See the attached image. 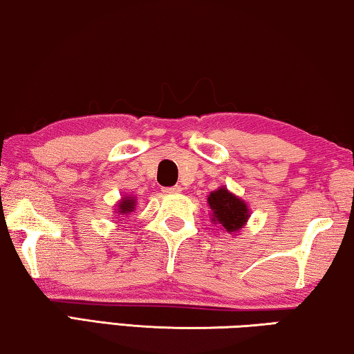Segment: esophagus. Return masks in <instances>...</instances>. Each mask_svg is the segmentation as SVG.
<instances>
[{"label": "esophagus", "mask_w": 354, "mask_h": 354, "mask_svg": "<svg viewBox=\"0 0 354 354\" xmlns=\"http://www.w3.org/2000/svg\"><path fill=\"white\" fill-rule=\"evenodd\" d=\"M165 193H169V194H176V193H180L182 188L178 187V185H176V187H167V188H163Z\"/></svg>", "instance_id": "1"}]
</instances>
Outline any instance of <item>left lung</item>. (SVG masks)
<instances>
[{"mask_svg": "<svg viewBox=\"0 0 354 354\" xmlns=\"http://www.w3.org/2000/svg\"><path fill=\"white\" fill-rule=\"evenodd\" d=\"M208 205L213 210V221H218L227 232H235L245 225L249 216L245 202L221 188L208 196Z\"/></svg>", "mask_w": 354, "mask_h": 354, "instance_id": "1", "label": "left lung"}]
</instances>
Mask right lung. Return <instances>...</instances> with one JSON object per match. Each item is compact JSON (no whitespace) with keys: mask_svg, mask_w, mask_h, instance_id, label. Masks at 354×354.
<instances>
[{"mask_svg":"<svg viewBox=\"0 0 354 354\" xmlns=\"http://www.w3.org/2000/svg\"><path fill=\"white\" fill-rule=\"evenodd\" d=\"M135 205H136V201L133 199V198H125V199H122V202H120V205H119V212L122 213H125V215H129L130 212H133V208H135Z\"/></svg>","mask_w":354,"mask_h":354,"instance_id":"right-lung-1","label":"right lung"}]
</instances>
